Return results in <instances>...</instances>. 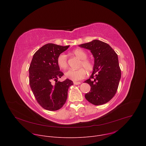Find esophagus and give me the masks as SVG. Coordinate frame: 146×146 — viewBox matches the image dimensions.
Listing matches in <instances>:
<instances>
[{
	"label": "esophagus",
	"instance_id": "obj_1",
	"mask_svg": "<svg viewBox=\"0 0 146 146\" xmlns=\"http://www.w3.org/2000/svg\"><path fill=\"white\" fill-rule=\"evenodd\" d=\"M74 84V85H78V84H81V82H77V81H74L73 82Z\"/></svg>",
	"mask_w": 146,
	"mask_h": 146
}]
</instances>
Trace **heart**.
Instances as JSON below:
<instances>
[{"label": "heart", "instance_id": "b5f03b06", "mask_svg": "<svg viewBox=\"0 0 146 146\" xmlns=\"http://www.w3.org/2000/svg\"><path fill=\"white\" fill-rule=\"evenodd\" d=\"M75 56L81 59L79 64V68H81L77 70L70 69L65 73L66 77L73 81H78L84 78L86 76V71L87 73H91L94 69V62L87 58V53L81 49H76L72 52ZM57 65L61 69L65 70L68 67V60L66 55L62 53L59 54L56 59Z\"/></svg>", "mask_w": 146, "mask_h": 146}]
</instances>
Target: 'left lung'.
Wrapping results in <instances>:
<instances>
[{"label":"left lung","mask_w":146,"mask_h":146,"mask_svg":"<svg viewBox=\"0 0 146 146\" xmlns=\"http://www.w3.org/2000/svg\"><path fill=\"white\" fill-rule=\"evenodd\" d=\"M90 50L94 57V69L84 82L91 87L86 99L94 105L108 103L117 92L121 73L118 56L107 43L98 40L79 45Z\"/></svg>","instance_id":"obj_1"}]
</instances>
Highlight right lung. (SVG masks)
Listing matches in <instances>:
<instances>
[{"label": "right lung", "mask_w": 146, "mask_h": 146, "mask_svg": "<svg viewBox=\"0 0 146 146\" xmlns=\"http://www.w3.org/2000/svg\"><path fill=\"white\" fill-rule=\"evenodd\" d=\"M69 47L48 43L33 55L29 68V84L37 102L46 110L56 111L63 106L69 87L73 84L68 78L58 81L64 73L60 71L56 59Z\"/></svg>", "instance_id": "add662e5"}]
</instances>
